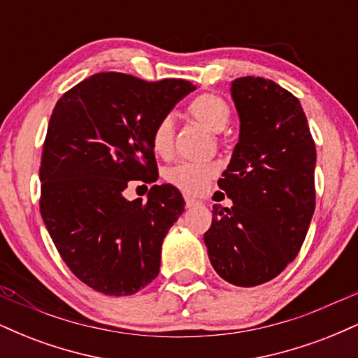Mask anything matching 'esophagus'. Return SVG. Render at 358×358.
<instances>
[{
    "label": "esophagus",
    "mask_w": 358,
    "mask_h": 358,
    "mask_svg": "<svg viewBox=\"0 0 358 358\" xmlns=\"http://www.w3.org/2000/svg\"><path fill=\"white\" fill-rule=\"evenodd\" d=\"M200 202L196 199H193V196H190V195H185V207L187 208H192V207H195V205H199Z\"/></svg>",
    "instance_id": "34e87169"
}]
</instances>
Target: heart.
Wrapping results in <instances>:
<instances>
[{
	"label": "heart",
	"instance_id": "1",
	"mask_svg": "<svg viewBox=\"0 0 358 358\" xmlns=\"http://www.w3.org/2000/svg\"><path fill=\"white\" fill-rule=\"evenodd\" d=\"M188 113L213 133L224 131L231 121V108H229L227 102L215 94H202V96L195 97L188 104ZM173 133L175 126L171 116H163L156 122L153 131H151V146H153L156 155L166 156L171 153ZM215 173L217 166L213 163L183 162L166 171V180L178 190L195 195V193H202L208 187Z\"/></svg>",
	"mask_w": 358,
	"mask_h": 358
}]
</instances>
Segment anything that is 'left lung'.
<instances>
[{"label":"left lung","instance_id":"1","mask_svg":"<svg viewBox=\"0 0 358 358\" xmlns=\"http://www.w3.org/2000/svg\"><path fill=\"white\" fill-rule=\"evenodd\" d=\"M231 94L241 133L219 187L234 205L213 207L203 242L222 279L252 287L301 249L315 212L316 150L301 104L276 82L241 77Z\"/></svg>","mask_w":358,"mask_h":358}]
</instances>
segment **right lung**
Wrapping results in <instances>:
<instances>
[{"label":"right lung","mask_w":358,"mask_h":358,"mask_svg":"<svg viewBox=\"0 0 358 358\" xmlns=\"http://www.w3.org/2000/svg\"><path fill=\"white\" fill-rule=\"evenodd\" d=\"M195 85L101 72L64 94L40 163V213L69 269L109 296L138 293L158 276L162 244L185 210L173 185L127 200L131 180L156 182L151 131Z\"/></svg>","instance_id":"add662e5"}]
</instances>
